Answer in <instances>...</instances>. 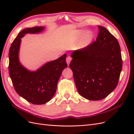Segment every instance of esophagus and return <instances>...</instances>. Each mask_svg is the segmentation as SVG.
<instances>
[{
    "instance_id": "1",
    "label": "esophagus",
    "mask_w": 134,
    "mask_h": 134,
    "mask_svg": "<svg viewBox=\"0 0 134 134\" xmlns=\"http://www.w3.org/2000/svg\"><path fill=\"white\" fill-rule=\"evenodd\" d=\"M71 58L70 57V56H68V57L66 58V63L68 64V65H69V64L71 62Z\"/></svg>"
}]
</instances>
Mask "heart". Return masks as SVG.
Instances as JSON below:
<instances>
[{
    "mask_svg": "<svg viewBox=\"0 0 134 134\" xmlns=\"http://www.w3.org/2000/svg\"><path fill=\"white\" fill-rule=\"evenodd\" d=\"M91 34H87L84 37V41L85 42H87L90 41V40H91Z\"/></svg>",
    "mask_w": 134,
    "mask_h": 134,
    "instance_id": "obj_1",
    "label": "heart"
}]
</instances>
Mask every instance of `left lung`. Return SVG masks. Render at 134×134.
Listing matches in <instances>:
<instances>
[{"label":"left lung","mask_w":134,"mask_h":134,"mask_svg":"<svg viewBox=\"0 0 134 134\" xmlns=\"http://www.w3.org/2000/svg\"><path fill=\"white\" fill-rule=\"evenodd\" d=\"M96 41L73 51L69 66L79 94L91 100L106 98L117 86L122 67L119 43L99 26Z\"/></svg>","instance_id":"obj_1"}]
</instances>
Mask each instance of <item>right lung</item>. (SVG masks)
<instances>
[{
    "mask_svg": "<svg viewBox=\"0 0 134 134\" xmlns=\"http://www.w3.org/2000/svg\"><path fill=\"white\" fill-rule=\"evenodd\" d=\"M43 29V27L24 29L12 43L9 51V73L15 91L34 104H44L51 99L56 93L62 71L68 66L66 54L47 63L35 71L28 70L20 63L18 53L21 38L26 34L39 33Z\"/></svg>",
    "mask_w": 134,
    "mask_h": 134,
    "instance_id": "1",
    "label": "right lung"
}]
</instances>
